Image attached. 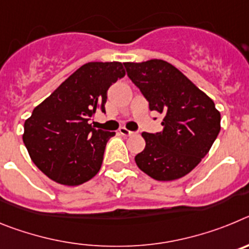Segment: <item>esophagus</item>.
I'll list each match as a JSON object with an SVG mask.
<instances>
[{"mask_svg":"<svg viewBox=\"0 0 249 249\" xmlns=\"http://www.w3.org/2000/svg\"><path fill=\"white\" fill-rule=\"evenodd\" d=\"M120 133L122 136H132V135H135V132L129 131V129L124 128V127H121V128H120Z\"/></svg>","mask_w":249,"mask_h":249,"instance_id":"esophagus-1","label":"esophagus"}]
</instances>
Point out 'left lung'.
<instances>
[{
	"label": "left lung",
	"mask_w": 249,
	"mask_h": 249,
	"mask_svg": "<svg viewBox=\"0 0 249 249\" xmlns=\"http://www.w3.org/2000/svg\"><path fill=\"white\" fill-rule=\"evenodd\" d=\"M123 65L149 109L163 114L162 132L142 133L146 147L135 157L138 168L157 181L183 177L210 152L221 129V113L203 91L163 59Z\"/></svg>",
	"instance_id": "8db88e82"
}]
</instances>
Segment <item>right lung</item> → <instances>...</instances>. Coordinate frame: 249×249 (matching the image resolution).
Wrapping results in <instances>:
<instances>
[{"mask_svg":"<svg viewBox=\"0 0 249 249\" xmlns=\"http://www.w3.org/2000/svg\"><path fill=\"white\" fill-rule=\"evenodd\" d=\"M121 62H89L39 103L25 121L23 143L31 160L52 181L78 186L97 175L114 132L89 121L105 111L109 86L124 77Z\"/></svg>","mask_w":249,"mask_h":249,"instance_id":"obj_1","label":"right lung"}]
</instances>
